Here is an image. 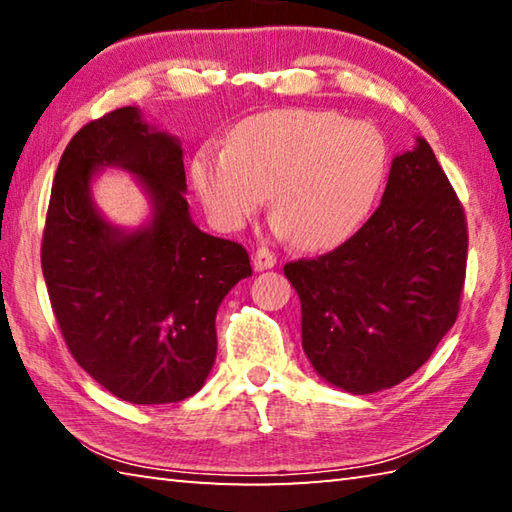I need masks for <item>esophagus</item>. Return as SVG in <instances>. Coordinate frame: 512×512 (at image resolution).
I'll return each instance as SVG.
<instances>
[{
    "label": "esophagus",
    "instance_id": "1",
    "mask_svg": "<svg viewBox=\"0 0 512 512\" xmlns=\"http://www.w3.org/2000/svg\"><path fill=\"white\" fill-rule=\"evenodd\" d=\"M277 264V257L271 253L268 248H257V253L253 257V266L255 271H266V268H273Z\"/></svg>",
    "mask_w": 512,
    "mask_h": 512
}]
</instances>
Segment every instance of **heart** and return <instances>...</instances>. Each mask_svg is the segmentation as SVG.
Wrapping results in <instances>:
<instances>
[{"mask_svg":"<svg viewBox=\"0 0 512 512\" xmlns=\"http://www.w3.org/2000/svg\"><path fill=\"white\" fill-rule=\"evenodd\" d=\"M388 169L384 135L329 110H273L248 117L228 146L207 142L192 160L198 196L219 230H239L262 210L293 244H343L375 205Z\"/></svg>","mask_w":512,"mask_h":512,"instance_id":"b5f03b06","label":"heart"}]
</instances>
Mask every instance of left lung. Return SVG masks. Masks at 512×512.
Masks as SVG:
<instances>
[{
	"label": "left lung",
	"instance_id": "left-lung-1",
	"mask_svg": "<svg viewBox=\"0 0 512 512\" xmlns=\"http://www.w3.org/2000/svg\"><path fill=\"white\" fill-rule=\"evenodd\" d=\"M465 266V210L418 137L393 160L379 207L348 241L284 266L311 366L354 395L411 377L456 323Z\"/></svg>",
	"mask_w": 512,
	"mask_h": 512
}]
</instances>
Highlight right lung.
<instances>
[{
  "label": "right lung",
  "instance_id": "add662e5",
  "mask_svg": "<svg viewBox=\"0 0 512 512\" xmlns=\"http://www.w3.org/2000/svg\"><path fill=\"white\" fill-rule=\"evenodd\" d=\"M99 166L143 178L156 207L146 229L117 231L93 210ZM185 189L180 144L133 106L85 124L51 185L40 259L60 334L92 379L133 404L201 391L216 359V309L253 275L244 246L196 228Z\"/></svg>",
  "mask_w": 512,
  "mask_h": 512
}]
</instances>
